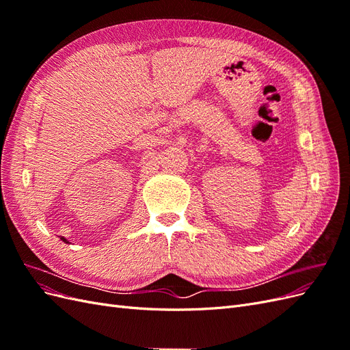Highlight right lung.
<instances>
[{"instance_id": "add662e5", "label": "right lung", "mask_w": 350, "mask_h": 350, "mask_svg": "<svg viewBox=\"0 0 350 350\" xmlns=\"http://www.w3.org/2000/svg\"><path fill=\"white\" fill-rule=\"evenodd\" d=\"M61 239H62V241H64V242H66V243H70V242H68V241H67V239H66V238H61Z\"/></svg>"}]
</instances>
